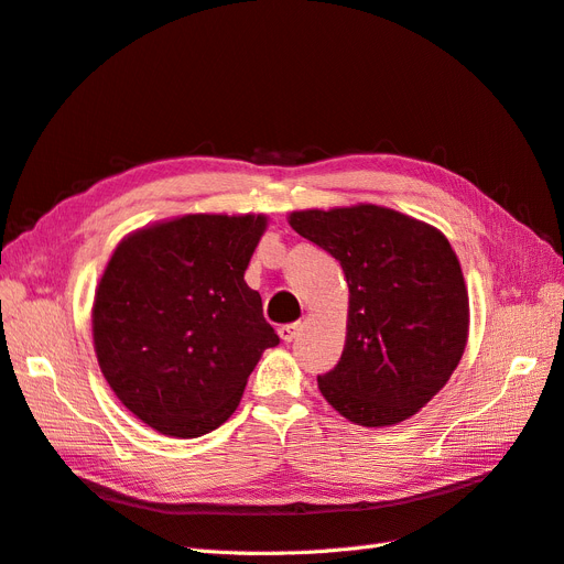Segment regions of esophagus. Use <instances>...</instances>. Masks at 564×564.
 Listing matches in <instances>:
<instances>
[{"label": "esophagus", "mask_w": 564, "mask_h": 564, "mask_svg": "<svg viewBox=\"0 0 564 564\" xmlns=\"http://www.w3.org/2000/svg\"><path fill=\"white\" fill-rule=\"evenodd\" d=\"M301 329H303V324H301V322H294V324H282V327L278 329V334H280V338L284 340V344H292V340L301 334Z\"/></svg>", "instance_id": "obj_1"}]
</instances>
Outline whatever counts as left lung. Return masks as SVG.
<instances>
[{"label":"left lung","instance_id":"left-lung-1","mask_svg":"<svg viewBox=\"0 0 564 564\" xmlns=\"http://www.w3.org/2000/svg\"><path fill=\"white\" fill-rule=\"evenodd\" d=\"M289 226L334 256L350 292L344 352L317 377L324 400L367 429L414 416L468 340V289L449 240L377 204L292 212Z\"/></svg>","mask_w":564,"mask_h":564}]
</instances>
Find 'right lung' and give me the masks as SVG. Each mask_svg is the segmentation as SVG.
<instances>
[{
  "instance_id": "add662e5",
  "label": "right lung",
  "mask_w": 564,
  "mask_h": 564,
  "mask_svg": "<svg viewBox=\"0 0 564 564\" xmlns=\"http://www.w3.org/2000/svg\"><path fill=\"white\" fill-rule=\"evenodd\" d=\"M265 214H185L127 235L98 280V367L129 412L169 437L226 423L280 336L245 282Z\"/></svg>"
}]
</instances>
